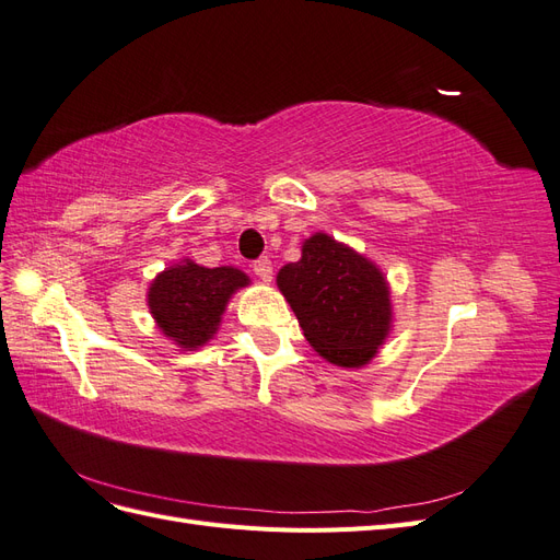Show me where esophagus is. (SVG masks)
I'll return each instance as SVG.
<instances>
[{"mask_svg": "<svg viewBox=\"0 0 560 560\" xmlns=\"http://www.w3.org/2000/svg\"><path fill=\"white\" fill-rule=\"evenodd\" d=\"M252 270H254V276H257V278L264 280V282L273 280V261H270L268 257H261V259L254 261V264H252Z\"/></svg>", "mask_w": 560, "mask_h": 560, "instance_id": "obj_1", "label": "esophagus"}]
</instances>
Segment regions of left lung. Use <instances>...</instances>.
Masks as SVG:
<instances>
[{
    "label": "left lung",
    "instance_id": "1",
    "mask_svg": "<svg viewBox=\"0 0 560 560\" xmlns=\"http://www.w3.org/2000/svg\"><path fill=\"white\" fill-rule=\"evenodd\" d=\"M278 290L290 301L306 341L336 366L369 364L393 327L381 268L327 233L311 235L301 259L280 268Z\"/></svg>",
    "mask_w": 560,
    "mask_h": 560
}]
</instances>
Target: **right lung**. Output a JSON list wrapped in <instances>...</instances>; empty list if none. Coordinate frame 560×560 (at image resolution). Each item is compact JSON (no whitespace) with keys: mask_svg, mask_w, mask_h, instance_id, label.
Instances as JSON below:
<instances>
[{"mask_svg":"<svg viewBox=\"0 0 560 560\" xmlns=\"http://www.w3.org/2000/svg\"><path fill=\"white\" fill-rule=\"evenodd\" d=\"M247 284L249 278L233 266L206 268L184 259L154 278L147 303L156 327L171 341L196 350L217 334L229 299Z\"/></svg>","mask_w":560,"mask_h":560,"instance_id":"add662e5","label":"right lung"}]
</instances>
